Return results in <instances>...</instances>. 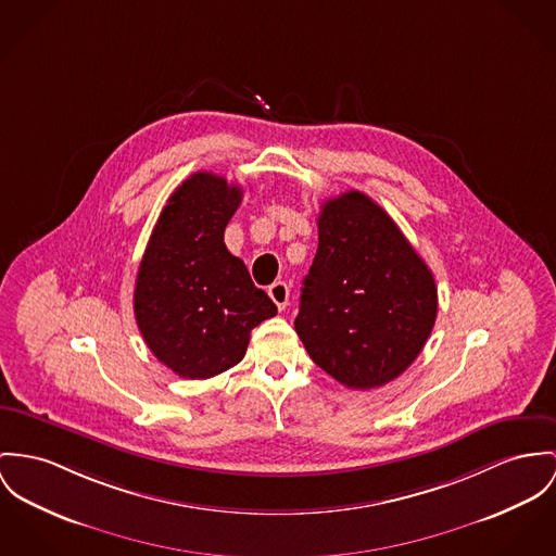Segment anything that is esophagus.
I'll return each instance as SVG.
<instances>
[{
  "label": "esophagus",
  "instance_id": "34e87169",
  "mask_svg": "<svg viewBox=\"0 0 556 556\" xmlns=\"http://www.w3.org/2000/svg\"><path fill=\"white\" fill-rule=\"evenodd\" d=\"M268 296L277 304L279 311H283L290 302V288L286 281H275L270 288H268Z\"/></svg>",
  "mask_w": 556,
  "mask_h": 556
}]
</instances>
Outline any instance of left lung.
I'll list each match as a JSON object with an SVG mask.
<instances>
[{"instance_id":"obj_1","label":"left lung","mask_w":556,"mask_h":556,"mask_svg":"<svg viewBox=\"0 0 556 556\" xmlns=\"http://www.w3.org/2000/svg\"><path fill=\"white\" fill-rule=\"evenodd\" d=\"M319 245L302 281L294 328L311 359L349 389L397 379L421 353L438 313L433 275L370 197L321 205Z\"/></svg>"}]
</instances>
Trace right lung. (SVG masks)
Wrapping results in <instances>:
<instances>
[{
    "instance_id": "1",
    "label": "right lung",
    "mask_w": 556,
    "mask_h": 556,
    "mask_svg": "<svg viewBox=\"0 0 556 556\" xmlns=\"http://www.w3.org/2000/svg\"><path fill=\"white\" fill-rule=\"evenodd\" d=\"M241 199V186L192 173L169 197L139 264L132 294L139 332L184 379H212L237 366L250 332L277 315L224 243Z\"/></svg>"
}]
</instances>
